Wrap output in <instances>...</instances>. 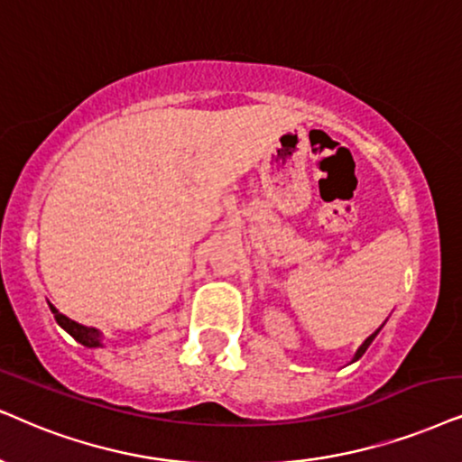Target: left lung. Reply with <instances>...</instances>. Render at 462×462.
<instances>
[{
	"label": "left lung",
	"instance_id": "1",
	"mask_svg": "<svg viewBox=\"0 0 462 462\" xmlns=\"http://www.w3.org/2000/svg\"><path fill=\"white\" fill-rule=\"evenodd\" d=\"M383 328V324L382 326H379V328L375 330V332H373V335L371 337H366L365 338V341H362V346L358 347V349H356V354H354V358H352V362H356V360H360L362 358V354H365L366 352V349H369V346H371V343H373V338H375L377 335H379V330H382Z\"/></svg>",
	"mask_w": 462,
	"mask_h": 462
}]
</instances>
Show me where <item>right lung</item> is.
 Listing matches in <instances>:
<instances>
[{
  "label": "right lung",
  "instance_id": "1",
  "mask_svg": "<svg viewBox=\"0 0 462 462\" xmlns=\"http://www.w3.org/2000/svg\"><path fill=\"white\" fill-rule=\"evenodd\" d=\"M49 307H51L52 315H55L57 324H60L61 328L66 330L69 337H74L76 341L80 343V346H85V347H104V332L102 330L74 322V319H69L63 313H60V309L52 307L51 302H49Z\"/></svg>",
  "mask_w": 462,
  "mask_h": 462
}]
</instances>
